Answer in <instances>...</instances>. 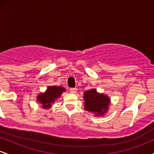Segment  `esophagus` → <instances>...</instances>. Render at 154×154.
<instances>
[{
	"mask_svg": "<svg viewBox=\"0 0 154 154\" xmlns=\"http://www.w3.org/2000/svg\"><path fill=\"white\" fill-rule=\"evenodd\" d=\"M77 89L76 88H70V89H69V91H70V93H75L76 92H77Z\"/></svg>",
	"mask_w": 154,
	"mask_h": 154,
	"instance_id": "1",
	"label": "esophagus"
}]
</instances>
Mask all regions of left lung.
<instances>
[{"instance_id":"left-lung-1","label":"left lung","mask_w":154,"mask_h":154,"mask_svg":"<svg viewBox=\"0 0 154 154\" xmlns=\"http://www.w3.org/2000/svg\"><path fill=\"white\" fill-rule=\"evenodd\" d=\"M83 97L85 110L95 113L96 115H103L109 109V98L103 94L98 93L95 89L85 92Z\"/></svg>"}]
</instances>
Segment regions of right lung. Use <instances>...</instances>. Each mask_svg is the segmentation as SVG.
I'll use <instances>...</instances> for the list:
<instances>
[{"label": "right lung", "mask_w": 154, "mask_h": 154, "mask_svg": "<svg viewBox=\"0 0 154 154\" xmlns=\"http://www.w3.org/2000/svg\"><path fill=\"white\" fill-rule=\"evenodd\" d=\"M65 89L62 87H58V86H50L48 88L45 93H40L38 96V102L42 103V106L44 109L51 106V103H54L55 100L59 98L60 95L62 94Z\"/></svg>", "instance_id": "1"}]
</instances>
